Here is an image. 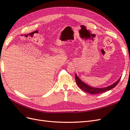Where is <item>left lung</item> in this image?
<instances>
[{
    "label": "left lung",
    "mask_w": 130,
    "mask_h": 130,
    "mask_svg": "<svg viewBox=\"0 0 130 130\" xmlns=\"http://www.w3.org/2000/svg\"><path fill=\"white\" fill-rule=\"evenodd\" d=\"M120 78H119V80L117 81H116L115 83H114L111 86H109L108 87H106L105 88H95V87H92L90 86H88L85 84L84 82H82L79 78L78 77L77 75L75 74V81L77 86L81 89L83 90L84 92H87L90 94H100L101 93H104L105 92L108 91L109 90H111V89L115 88L116 86L117 85V84L119 83V82L120 80Z\"/></svg>",
    "instance_id": "obj_1"
}]
</instances>
